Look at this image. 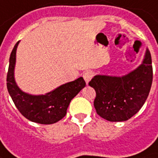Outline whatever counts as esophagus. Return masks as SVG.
Segmentation results:
<instances>
[{
  "mask_svg": "<svg viewBox=\"0 0 158 158\" xmlns=\"http://www.w3.org/2000/svg\"><path fill=\"white\" fill-rule=\"evenodd\" d=\"M93 76H94L93 71H90V70H87V71H85V72L82 74V77H83V78H84L86 83H89V81L91 80V78L93 77Z\"/></svg>",
  "mask_w": 158,
  "mask_h": 158,
  "instance_id": "1",
  "label": "esophagus"
}]
</instances>
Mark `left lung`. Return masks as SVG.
<instances>
[{
	"label": "left lung",
	"instance_id": "1",
	"mask_svg": "<svg viewBox=\"0 0 158 158\" xmlns=\"http://www.w3.org/2000/svg\"><path fill=\"white\" fill-rule=\"evenodd\" d=\"M152 78V56L148 49L142 64L127 75L94 77L89 84L96 92L94 106L98 115L112 122L131 118L146 101Z\"/></svg>",
	"mask_w": 158,
	"mask_h": 158
}]
</instances>
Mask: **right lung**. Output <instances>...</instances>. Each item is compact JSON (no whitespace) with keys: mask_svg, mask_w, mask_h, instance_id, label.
Returning <instances> with one entry per match:
<instances>
[{"mask_svg":"<svg viewBox=\"0 0 158 158\" xmlns=\"http://www.w3.org/2000/svg\"><path fill=\"white\" fill-rule=\"evenodd\" d=\"M18 41L9 58V67L6 76V87L15 106L19 113L32 122L50 125L64 117L69 103L86 85L82 77L59 86L49 93L32 95L23 92L15 80V67Z\"/></svg>","mask_w":158,"mask_h":158,"instance_id":"obj_1","label":"right lung"}]
</instances>
